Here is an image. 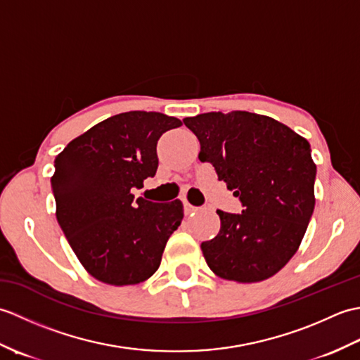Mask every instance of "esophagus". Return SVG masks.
I'll return each instance as SVG.
<instances>
[{"mask_svg":"<svg viewBox=\"0 0 360 360\" xmlns=\"http://www.w3.org/2000/svg\"><path fill=\"white\" fill-rule=\"evenodd\" d=\"M182 204H184V212H186V215H190V213H193V212H198V210H200V207H195V205L190 204V202L187 201V198H182Z\"/></svg>","mask_w":360,"mask_h":360,"instance_id":"obj_1","label":"esophagus"}]
</instances>
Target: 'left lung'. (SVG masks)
I'll list each match as a JSON object with an SVG mask.
<instances>
[{
	"instance_id": "obj_1",
	"label": "left lung",
	"mask_w": 360,
	"mask_h": 360,
	"mask_svg": "<svg viewBox=\"0 0 360 360\" xmlns=\"http://www.w3.org/2000/svg\"><path fill=\"white\" fill-rule=\"evenodd\" d=\"M201 145L200 160L243 205L217 210L219 232L201 244L218 277L255 283L294 257L314 212L316 165L307 139L272 117L248 111L204 112L184 119Z\"/></svg>"
}]
</instances>
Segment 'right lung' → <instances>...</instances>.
Masks as SVG:
<instances>
[{
  "label": "right lung",
  "mask_w": 360,
  "mask_h": 360,
  "mask_svg": "<svg viewBox=\"0 0 360 360\" xmlns=\"http://www.w3.org/2000/svg\"><path fill=\"white\" fill-rule=\"evenodd\" d=\"M182 122L162 112L128 111L105 119L56 158L51 179L57 221L83 267L114 286L136 285L158 271L181 224L179 200H134L131 188L158 170V141Z\"/></svg>",
  "instance_id": "right-lung-1"
}]
</instances>
